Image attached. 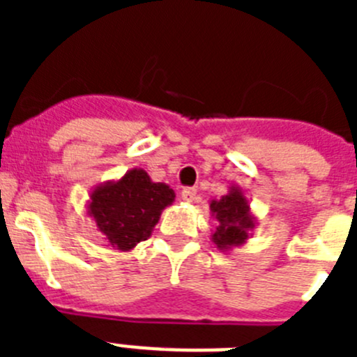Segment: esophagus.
Here are the masks:
<instances>
[{
    "instance_id": "34e87169",
    "label": "esophagus",
    "mask_w": 357,
    "mask_h": 357,
    "mask_svg": "<svg viewBox=\"0 0 357 357\" xmlns=\"http://www.w3.org/2000/svg\"><path fill=\"white\" fill-rule=\"evenodd\" d=\"M181 197H182V200L188 202V204H193V202L197 200V198H198L197 189H193V188H185L184 191H182V193H181Z\"/></svg>"
}]
</instances>
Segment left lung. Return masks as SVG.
<instances>
[{
	"label": "left lung",
	"instance_id": "1",
	"mask_svg": "<svg viewBox=\"0 0 357 357\" xmlns=\"http://www.w3.org/2000/svg\"><path fill=\"white\" fill-rule=\"evenodd\" d=\"M209 209L211 216L218 223L211 234V241L216 245L218 250L230 252L232 248L245 245L257 225V220L252 214L250 202L241 185H230L229 193L209 202Z\"/></svg>",
	"mask_w": 357,
	"mask_h": 357
}]
</instances>
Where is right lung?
<instances>
[{
	"mask_svg": "<svg viewBox=\"0 0 357 357\" xmlns=\"http://www.w3.org/2000/svg\"><path fill=\"white\" fill-rule=\"evenodd\" d=\"M173 202L175 191L168 184L153 182L144 169L132 168L91 189L85 209L110 247L130 252L150 238L162 211Z\"/></svg>",
	"mask_w": 357,
	"mask_h": 357,
	"instance_id": "obj_1",
	"label": "right lung"
}]
</instances>
